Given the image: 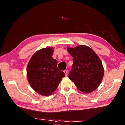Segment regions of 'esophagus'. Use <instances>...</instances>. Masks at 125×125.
I'll return each instance as SVG.
<instances>
[{
	"mask_svg": "<svg viewBox=\"0 0 125 125\" xmlns=\"http://www.w3.org/2000/svg\"><path fill=\"white\" fill-rule=\"evenodd\" d=\"M64 74H65V76H67V74H68V71H67V70H65V71H64Z\"/></svg>",
	"mask_w": 125,
	"mask_h": 125,
	"instance_id": "esophagus-1",
	"label": "esophagus"
}]
</instances>
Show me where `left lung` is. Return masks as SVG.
Wrapping results in <instances>:
<instances>
[{
  "label": "left lung",
  "instance_id": "obj_1",
  "mask_svg": "<svg viewBox=\"0 0 125 125\" xmlns=\"http://www.w3.org/2000/svg\"><path fill=\"white\" fill-rule=\"evenodd\" d=\"M67 50L73 61L72 69L68 75L69 79L85 94L96 90L104 74L100 58L92 48L85 45L68 47Z\"/></svg>",
  "mask_w": 125,
  "mask_h": 125
}]
</instances>
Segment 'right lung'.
Listing matches in <instances>:
<instances>
[{
    "mask_svg": "<svg viewBox=\"0 0 125 125\" xmlns=\"http://www.w3.org/2000/svg\"><path fill=\"white\" fill-rule=\"evenodd\" d=\"M53 48H43L36 52L29 61L26 68L27 78L36 92L49 96L57 88L63 72L58 69L57 61L52 58Z\"/></svg>",
    "mask_w": 125,
    "mask_h": 125,
    "instance_id": "add662e5",
    "label": "right lung"
}]
</instances>
